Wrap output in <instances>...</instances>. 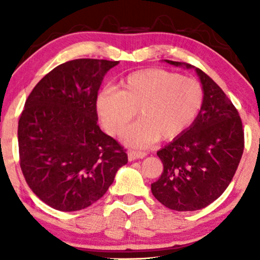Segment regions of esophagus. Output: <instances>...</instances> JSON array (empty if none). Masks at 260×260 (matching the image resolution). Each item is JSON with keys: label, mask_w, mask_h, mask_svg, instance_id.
Wrapping results in <instances>:
<instances>
[{"label": "esophagus", "mask_w": 260, "mask_h": 260, "mask_svg": "<svg viewBox=\"0 0 260 260\" xmlns=\"http://www.w3.org/2000/svg\"><path fill=\"white\" fill-rule=\"evenodd\" d=\"M147 156L145 151H138V150H129L128 151V160L133 161L137 159H143V157Z\"/></svg>", "instance_id": "1"}]
</instances>
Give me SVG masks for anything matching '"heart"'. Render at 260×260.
Returning <instances> with one entry per match:
<instances>
[{"mask_svg": "<svg viewBox=\"0 0 260 260\" xmlns=\"http://www.w3.org/2000/svg\"><path fill=\"white\" fill-rule=\"evenodd\" d=\"M117 89L101 91L96 110L104 127L113 136L126 132L138 111L140 121L127 136L132 145L177 138L194 123L204 105V88L199 80L164 68L131 73Z\"/></svg>", "mask_w": 260, "mask_h": 260, "instance_id": "obj_1", "label": "heart"}]
</instances>
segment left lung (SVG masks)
Returning a JSON list of instances; mask_svg holds the SVG:
<instances>
[{"label":"left lung","mask_w":260,"mask_h":260,"mask_svg":"<svg viewBox=\"0 0 260 260\" xmlns=\"http://www.w3.org/2000/svg\"><path fill=\"white\" fill-rule=\"evenodd\" d=\"M166 62L174 66L192 64ZM204 88V105L194 123L157 151L164 171L151 193L172 210L208 207L225 192L244 149V131L237 109L207 73L196 68Z\"/></svg>","instance_id":"obj_1"}]
</instances>
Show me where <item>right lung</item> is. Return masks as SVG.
<instances>
[{"label": "right lung", "instance_id": "1", "mask_svg": "<svg viewBox=\"0 0 260 260\" xmlns=\"http://www.w3.org/2000/svg\"><path fill=\"white\" fill-rule=\"evenodd\" d=\"M118 61L79 58L53 68L35 85L18 122L19 164L26 183L59 211L90 207L128 156L98 124V91Z\"/></svg>", "mask_w": 260, "mask_h": 260}]
</instances>
